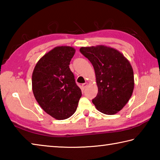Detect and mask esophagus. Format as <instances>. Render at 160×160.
Listing matches in <instances>:
<instances>
[{"mask_svg":"<svg viewBox=\"0 0 160 160\" xmlns=\"http://www.w3.org/2000/svg\"><path fill=\"white\" fill-rule=\"evenodd\" d=\"M87 85H88V83L87 82H85L82 84V86H81V88H82V90H85V88L87 87Z\"/></svg>","mask_w":160,"mask_h":160,"instance_id":"34e87169","label":"esophagus"}]
</instances>
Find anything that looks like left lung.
I'll return each instance as SVG.
<instances>
[{"label":"left lung","mask_w":160,"mask_h":160,"mask_svg":"<svg viewBox=\"0 0 160 160\" xmlns=\"http://www.w3.org/2000/svg\"><path fill=\"white\" fill-rule=\"evenodd\" d=\"M80 51L95 71L98 93L92 103L100 112L115 114L127 104L133 91L131 65L118 51L105 46L82 47Z\"/></svg>","instance_id":"8db88e82"}]
</instances>
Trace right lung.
<instances>
[{
  "mask_svg": "<svg viewBox=\"0 0 160 160\" xmlns=\"http://www.w3.org/2000/svg\"><path fill=\"white\" fill-rule=\"evenodd\" d=\"M75 50L57 47L38 61L32 73V90L43 110L58 120L71 116L82 92L69 68Z\"/></svg>",
  "mask_w": 160,
  "mask_h": 160,
  "instance_id": "1",
  "label": "right lung"
}]
</instances>
